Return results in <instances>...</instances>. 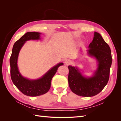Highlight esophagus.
<instances>
[{
    "instance_id": "34e87169",
    "label": "esophagus",
    "mask_w": 121,
    "mask_h": 121,
    "mask_svg": "<svg viewBox=\"0 0 121 121\" xmlns=\"http://www.w3.org/2000/svg\"><path fill=\"white\" fill-rule=\"evenodd\" d=\"M71 64V61L69 60H65V65H70Z\"/></svg>"
}]
</instances>
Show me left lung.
Segmentation results:
<instances>
[{"label": "left lung", "mask_w": 121, "mask_h": 121, "mask_svg": "<svg viewBox=\"0 0 121 121\" xmlns=\"http://www.w3.org/2000/svg\"><path fill=\"white\" fill-rule=\"evenodd\" d=\"M87 56L96 60L97 68L91 76L84 75L77 66H68L69 85L73 93L84 97L96 95L107 85L112 63L111 50L101 35L94 33L92 41L87 50Z\"/></svg>", "instance_id": "left-lung-1"}]
</instances>
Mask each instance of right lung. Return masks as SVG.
<instances>
[{"label":"right lung","mask_w":121,"mask_h":121,"mask_svg":"<svg viewBox=\"0 0 121 121\" xmlns=\"http://www.w3.org/2000/svg\"><path fill=\"white\" fill-rule=\"evenodd\" d=\"M41 34V33L36 32L25 33L14 43L10 57V76L12 81L21 92L29 96L42 95L48 92L53 77L59 67L64 65L63 63H59L37 79H30L22 75L17 66V60L20 50L26 42L28 40H40Z\"/></svg>","instance_id":"obj_1"}]
</instances>
